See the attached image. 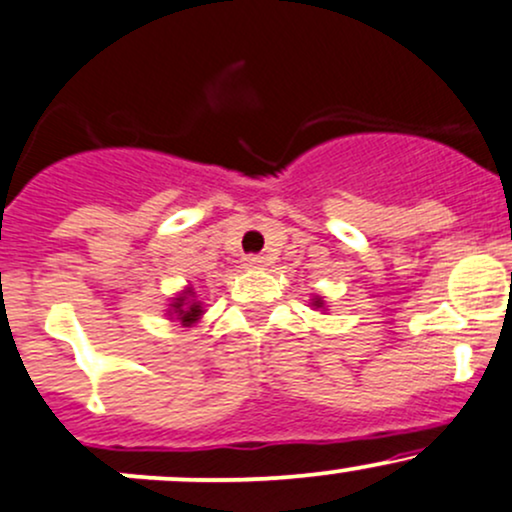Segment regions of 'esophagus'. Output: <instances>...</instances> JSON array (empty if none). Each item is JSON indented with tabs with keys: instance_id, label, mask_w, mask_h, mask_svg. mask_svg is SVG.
<instances>
[{
	"instance_id": "obj_1",
	"label": "esophagus",
	"mask_w": 512,
	"mask_h": 512,
	"mask_svg": "<svg viewBox=\"0 0 512 512\" xmlns=\"http://www.w3.org/2000/svg\"><path fill=\"white\" fill-rule=\"evenodd\" d=\"M265 265H267V257H262V255H247L243 260L245 269H262Z\"/></svg>"
}]
</instances>
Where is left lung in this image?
Listing matches in <instances>:
<instances>
[{
	"label": "left lung",
	"instance_id": "obj_1",
	"mask_svg": "<svg viewBox=\"0 0 512 512\" xmlns=\"http://www.w3.org/2000/svg\"><path fill=\"white\" fill-rule=\"evenodd\" d=\"M313 306H316V308H323L325 303H323V299H320V296H316V299H313Z\"/></svg>",
	"mask_w": 512,
	"mask_h": 512
}]
</instances>
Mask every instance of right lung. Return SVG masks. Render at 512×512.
I'll use <instances>...</instances> for the list:
<instances>
[{
	"instance_id": "1",
	"label": "right lung",
	"mask_w": 512,
	"mask_h": 512,
	"mask_svg": "<svg viewBox=\"0 0 512 512\" xmlns=\"http://www.w3.org/2000/svg\"><path fill=\"white\" fill-rule=\"evenodd\" d=\"M167 313H170V316H177L179 323H182L184 328H189V325H194L196 320L204 316V306H201V301L194 299L192 286H187L177 299H172L170 311Z\"/></svg>"
}]
</instances>
